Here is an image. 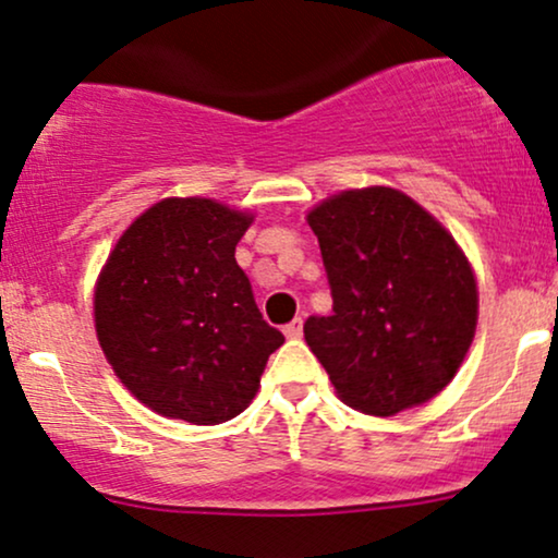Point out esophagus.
I'll return each instance as SVG.
<instances>
[{"instance_id":"obj_1","label":"esophagus","mask_w":558,"mask_h":558,"mask_svg":"<svg viewBox=\"0 0 558 558\" xmlns=\"http://www.w3.org/2000/svg\"><path fill=\"white\" fill-rule=\"evenodd\" d=\"M301 330H304V323H301V317H296L291 325H286L283 332L288 338H301Z\"/></svg>"}]
</instances>
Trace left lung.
Wrapping results in <instances>:
<instances>
[{
    "mask_svg": "<svg viewBox=\"0 0 558 558\" xmlns=\"http://www.w3.org/2000/svg\"><path fill=\"white\" fill-rule=\"evenodd\" d=\"M332 291L306 345L345 407L393 417L438 396L477 330V278L438 217L390 185L338 191L306 213Z\"/></svg>",
    "mask_w": 558,
    "mask_h": 558,
    "instance_id": "8db88e82",
    "label": "left lung"
}]
</instances>
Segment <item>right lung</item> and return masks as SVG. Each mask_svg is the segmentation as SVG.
<instances>
[{"mask_svg":"<svg viewBox=\"0 0 558 558\" xmlns=\"http://www.w3.org/2000/svg\"><path fill=\"white\" fill-rule=\"evenodd\" d=\"M254 213L168 196L123 230L94 283V328L112 373L151 412L220 425L254 401L283 332L235 262Z\"/></svg>","mask_w":558,"mask_h":558,"instance_id":"1","label":"right lung"}]
</instances>
